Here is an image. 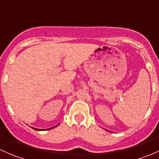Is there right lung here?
<instances>
[{
    "instance_id": "1",
    "label": "right lung",
    "mask_w": 159,
    "mask_h": 159,
    "mask_svg": "<svg viewBox=\"0 0 159 159\" xmlns=\"http://www.w3.org/2000/svg\"><path fill=\"white\" fill-rule=\"evenodd\" d=\"M57 126H58V125H57ZM53 127H52V128H49V129H52ZM36 129V130H43V129Z\"/></svg>"
}]
</instances>
